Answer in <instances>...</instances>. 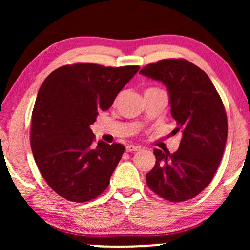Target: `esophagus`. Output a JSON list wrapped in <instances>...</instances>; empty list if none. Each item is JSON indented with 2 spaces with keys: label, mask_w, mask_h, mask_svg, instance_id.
<instances>
[{
  "label": "esophagus",
  "mask_w": 250,
  "mask_h": 250,
  "mask_svg": "<svg viewBox=\"0 0 250 250\" xmlns=\"http://www.w3.org/2000/svg\"><path fill=\"white\" fill-rule=\"evenodd\" d=\"M141 149L139 146H133V145H128L126 146V151L127 152H132V151H139Z\"/></svg>",
  "instance_id": "obj_1"
}]
</instances>
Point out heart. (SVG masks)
Instances as JSON below:
<instances>
[{
  "instance_id": "obj_1",
  "label": "heart",
  "mask_w": 250,
  "mask_h": 250,
  "mask_svg": "<svg viewBox=\"0 0 250 250\" xmlns=\"http://www.w3.org/2000/svg\"><path fill=\"white\" fill-rule=\"evenodd\" d=\"M149 90H150V88H149Z\"/></svg>"
}]
</instances>
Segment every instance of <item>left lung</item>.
Returning <instances> with one entry per match:
<instances>
[{
  "label": "left lung",
  "instance_id": "1",
  "mask_svg": "<svg viewBox=\"0 0 250 250\" xmlns=\"http://www.w3.org/2000/svg\"><path fill=\"white\" fill-rule=\"evenodd\" d=\"M140 74L159 81L169 94L174 133L182 140L177 151L153 150L156 164L146 175L157 196L179 203L192 199L211 182L223 157L228 118L216 88L204 70L184 59H164Z\"/></svg>",
  "mask_w": 250,
  "mask_h": 250
}]
</instances>
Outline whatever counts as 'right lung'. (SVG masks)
<instances>
[{
	"mask_svg": "<svg viewBox=\"0 0 250 250\" xmlns=\"http://www.w3.org/2000/svg\"><path fill=\"white\" fill-rule=\"evenodd\" d=\"M139 66L66 64L41 85L32 114L30 146L41 174L64 199L84 203L108 188L125 146L99 141L90 125L107 110Z\"/></svg>",
	"mask_w": 250,
	"mask_h": 250,
	"instance_id": "right-lung-1",
	"label": "right lung"
}]
</instances>
